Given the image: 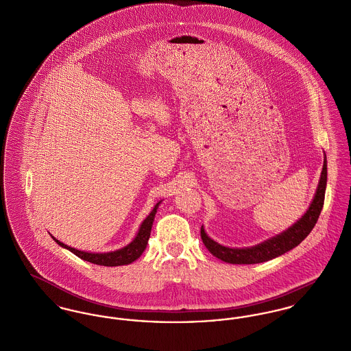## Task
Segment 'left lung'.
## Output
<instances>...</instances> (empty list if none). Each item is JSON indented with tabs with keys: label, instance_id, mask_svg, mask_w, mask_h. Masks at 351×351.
<instances>
[{
	"label": "left lung",
	"instance_id": "1",
	"mask_svg": "<svg viewBox=\"0 0 351 351\" xmlns=\"http://www.w3.org/2000/svg\"><path fill=\"white\" fill-rule=\"evenodd\" d=\"M326 183H327V160H326V155H324V168L321 172L318 189H317V192L314 195V199H313L308 210L298 220L297 223H294L286 231H283L282 234H279L271 239H267L263 243H259L254 247L230 248V247L221 245V244L216 243L215 241H213L206 234V231L202 226V228H200L202 241L214 256L223 262L231 263V265H255V263L267 262L276 256H280L285 252L297 247L302 241H304L306 237L314 228L318 217L321 215L322 207H324Z\"/></svg>",
	"mask_w": 351,
	"mask_h": 351
}]
</instances>
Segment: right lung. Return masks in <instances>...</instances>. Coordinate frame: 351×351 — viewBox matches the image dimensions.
<instances>
[{
  "instance_id": "add662e5",
  "label": "right lung",
  "mask_w": 351,
  "mask_h": 351,
  "mask_svg": "<svg viewBox=\"0 0 351 351\" xmlns=\"http://www.w3.org/2000/svg\"><path fill=\"white\" fill-rule=\"evenodd\" d=\"M159 204H160V202L154 207L151 214L144 219V221L141 223V226H140V228L137 231L135 239L130 243L128 245H125V247H123L120 250H116V251L103 252V254L101 252H85V251L76 250L73 247H69V245L57 241L53 237L52 238H53L54 242L57 243L58 245L69 250L71 252H73L76 256H79L82 261L90 262L93 265L108 266V267L130 265V263L135 262L137 258H140V255L144 252V250L147 247V243H148L149 235H151V228H152V224H154V219H155L156 211L159 208Z\"/></svg>"
}]
</instances>
